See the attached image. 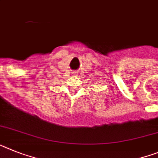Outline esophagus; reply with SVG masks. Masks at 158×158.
<instances>
[{"instance_id":"34e87169","label":"esophagus","mask_w":158,"mask_h":158,"mask_svg":"<svg viewBox=\"0 0 158 158\" xmlns=\"http://www.w3.org/2000/svg\"><path fill=\"white\" fill-rule=\"evenodd\" d=\"M77 72H73L72 74H77Z\"/></svg>"}]
</instances>
